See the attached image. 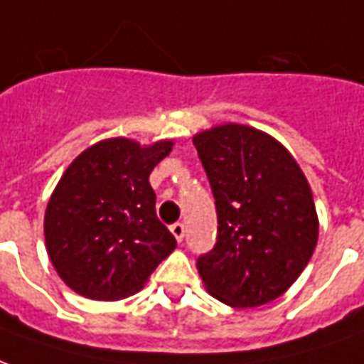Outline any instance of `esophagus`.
I'll list each match as a JSON object with an SVG mask.
<instances>
[{
  "label": "esophagus",
  "instance_id": "obj_1",
  "mask_svg": "<svg viewBox=\"0 0 364 364\" xmlns=\"http://www.w3.org/2000/svg\"><path fill=\"white\" fill-rule=\"evenodd\" d=\"M171 232L174 235V238H176L178 242H182V240H184L186 229H184V225H182V223H174V225H171Z\"/></svg>",
  "mask_w": 364,
  "mask_h": 364
}]
</instances>
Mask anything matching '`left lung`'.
Masks as SVG:
<instances>
[{"instance_id": "8db88e82", "label": "left lung", "mask_w": 364, "mask_h": 364, "mask_svg": "<svg viewBox=\"0 0 364 364\" xmlns=\"http://www.w3.org/2000/svg\"><path fill=\"white\" fill-rule=\"evenodd\" d=\"M217 208V242L198 259L203 285L232 309L272 302L318 242L312 190L294 156L262 129L223 124L193 135Z\"/></svg>"}]
</instances>
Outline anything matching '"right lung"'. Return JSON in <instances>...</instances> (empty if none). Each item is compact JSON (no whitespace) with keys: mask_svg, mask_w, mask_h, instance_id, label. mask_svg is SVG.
Wrapping results in <instances>:
<instances>
[{"mask_svg":"<svg viewBox=\"0 0 364 364\" xmlns=\"http://www.w3.org/2000/svg\"><path fill=\"white\" fill-rule=\"evenodd\" d=\"M172 145L110 137L65 168L48 201L44 238L52 266L75 293L92 301L126 299L176 248L156 219L149 184Z\"/></svg>","mask_w":364,"mask_h":364,"instance_id":"add662e5","label":"right lung"}]
</instances>
